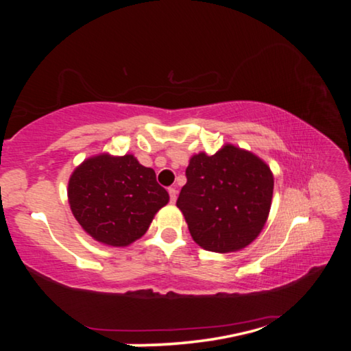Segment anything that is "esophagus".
Wrapping results in <instances>:
<instances>
[{
    "label": "esophagus",
    "mask_w": 351,
    "mask_h": 351,
    "mask_svg": "<svg viewBox=\"0 0 351 351\" xmlns=\"http://www.w3.org/2000/svg\"><path fill=\"white\" fill-rule=\"evenodd\" d=\"M169 195H170V203L175 204L176 203V189L175 187H170L169 189Z\"/></svg>",
    "instance_id": "obj_1"
}]
</instances>
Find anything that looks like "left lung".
I'll return each mask as SVG.
<instances>
[{"label": "left lung", "mask_w": 351, "mask_h": 351, "mask_svg": "<svg viewBox=\"0 0 351 351\" xmlns=\"http://www.w3.org/2000/svg\"><path fill=\"white\" fill-rule=\"evenodd\" d=\"M186 176L176 206L198 246L229 254L257 239L274 192V175L263 159L224 144L215 154H193Z\"/></svg>", "instance_id": "obj_1"}]
</instances>
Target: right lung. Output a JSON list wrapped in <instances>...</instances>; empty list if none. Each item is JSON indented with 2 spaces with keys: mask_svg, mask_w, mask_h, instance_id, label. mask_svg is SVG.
<instances>
[{
  "mask_svg": "<svg viewBox=\"0 0 351 351\" xmlns=\"http://www.w3.org/2000/svg\"><path fill=\"white\" fill-rule=\"evenodd\" d=\"M169 193L134 154L99 153L69 176L68 201L82 229L111 247H125L144 235Z\"/></svg>",
  "mask_w": 351,
  "mask_h": 351,
  "instance_id": "1",
  "label": "right lung"
}]
</instances>
